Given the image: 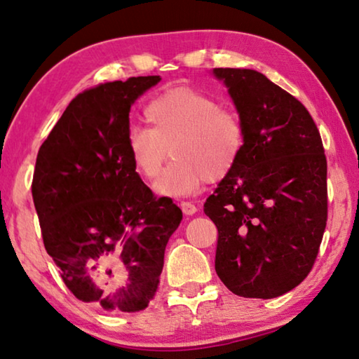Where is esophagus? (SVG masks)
I'll list each match as a JSON object with an SVG mask.
<instances>
[{
  "instance_id": "obj_1",
  "label": "esophagus",
  "mask_w": 359,
  "mask_h": 359,
  "mask_svg": "<svg viewBox=\"0 0 359 359\" xmlns=\"http://www.w3.org/2000/svg\"><path fill=\"white\" fill-rule=\"evenodd\" d=\"M180 209H182V212H184L185 215H193V214H196V205L194 204H191V203H188V201H182L180 203Z\"/></svg>"
}]
</instances>
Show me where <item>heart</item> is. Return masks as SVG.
I'll return each instance as SVG.
<instances>
[{"label": "heart", "mask_w": 359, "mask_h": 359, "mask_svg": "<svg viewBox=\"0 0 359 359\" xmlns=\"http://www.w3.org/2000/svg\"><path fill=\"white\" fill-rule=\"evenodd\" d=\"M144 117L149 128L131 130L126 150L144 179H155L171 154L174 161L154 184L160 196H188L205 182L226 179L245 147V126L239 115L190 87L156 96Z\"/></svg>", "instance_id": "obj_1"}]
</instances>
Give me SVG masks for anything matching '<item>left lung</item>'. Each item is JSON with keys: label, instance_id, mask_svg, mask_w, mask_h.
<instances>
[{"label": "left lung", "instance_id": "obj_1", "mask_svg": "<svg viewBox=\"0 0 359 359\" xmlns=\"http://www.w3.org/2000/svg\"><path fill=\"white\" fill-rule=\"evenodd\" d=\"M245 126L238 166L204 204L215 271L242 297L282 296L312 271L327 220L326 156L301 101L253 69L215 68Z\"/></svg>", "mask_w": 359, "mask_h": 359}]
</instances>
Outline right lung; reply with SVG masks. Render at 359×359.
Here are the masks:
<instances>
[{"mask_svg":"<svg viewBox=\"0 0 359 359\" xmlns=\"http://www.w3.org/2000/svg\"><path fill=\"white\" fill-rule=\"evenodd\" d=\"M160 76L85 90L69 102L36 158L32 193L47 253L77 299L137 312L160 285L182 210L156 198L126 150L131 104Z\"/></svg>","mask_w":359,"mask_h":359,"instance_id":"obj_1","label":"right lung"}]
</instances>
